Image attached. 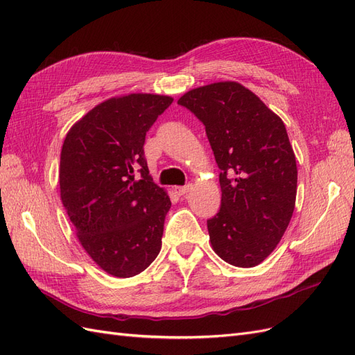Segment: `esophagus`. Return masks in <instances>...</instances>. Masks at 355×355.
<instances>
[{
    "label": "esophagus",
    "mask_w": 355,
    "mask_h": 355,
    "mask_svg": "<svg viewBox=\"0 0 355 355\" xmlns=\"http://www.w3.org/2000/svg\"><path fill=\"white\" fill-rule=\"evenodd\" d=\"M192 189V184H188L185 187H175V192L178 196H185Z\"/></svg>",
    "instance_id": "1"
}]
</instances>
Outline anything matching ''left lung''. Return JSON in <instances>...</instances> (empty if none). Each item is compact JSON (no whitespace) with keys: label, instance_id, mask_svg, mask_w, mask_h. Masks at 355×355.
Instances as JSON below:
<instances>
[{"label":"left lung","instance_id":"obj_1","mask_svg":"<svg viewBox=\"0 0 355 355\" xmlns=\"http://www.w3.org/2000/svg\"><path fill=\"white\" fill-rule=\"evenodd\" d=\"M178 103L206 125L220 168V210L207 220L214 253L234 266L259 265L280 243L296 202V157L283 120L235 81L192 89Z\"/></svg>","mask_w":355,"mask_h":355}]
</instances>
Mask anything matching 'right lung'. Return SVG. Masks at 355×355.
<instances>
[{
	"instance_id": "obj_1",
	"label": "right lung",
	"mask_w": 355,
	"mask_h": 355,
	"mask_svg": "<svg viewBox=\"0 0 355 355\" xmlns=\"http://www.w3.org/2000/svg\"><path fill=\"white\" fill-rule=\"evenodd\" d=\"M173 99L133 93L94 106L60 153V198L83 249L105 272L137 275L161 250L171 206L144 154L146 132Z\"/></svg>"
}]
</instances>
